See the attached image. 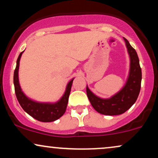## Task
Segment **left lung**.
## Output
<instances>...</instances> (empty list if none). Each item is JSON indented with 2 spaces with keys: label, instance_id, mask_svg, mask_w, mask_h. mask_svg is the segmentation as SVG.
I'll use <instances>...</instances> for the list:
<instances>
[{
  "label": "left lung",
  "instance_id": "1",
  "mask_svg": "<svg viewBox=\"0 0 158 158\" xmlns=\"http://www.w3.org/2000/svg\"><path fill=\"white\" fill-rule=\"evenodd\" d=\"M130 56V64L128 78L123 87L109 98H102L96 96L89 87H86L87 96L91 105L98 113L106 115H121L128 110L136 102L141 85V68L135 50L128 40L123 38Z\"/></svg>",
  "mask_w": 158,
  "mask_h": 158
}]
</instances>
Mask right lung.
Here are the masks:
<instances>
[{
    "label": "right lung",
    "mask_w": 158,
    "mask_h": 158,
    "mask_svg": "<svg viewBox=\"0 0 158 158\" xmlns=\"http://www.w3.org/2000/svg\"><path fill=\"white\" fill-rule=\"evenodd\" d=\"M23 51L19 55L17 60V64L14 72V85L15 94L19 104L25 112L31 115L36 120L42 122H51L60 118L63 115L67 108L68 98L71 93L72 83L74 79H72L66 86L63 96L56 102H39L29 98L23 92L20 83H19L18 71L20 66V60Z\"/></svg>",
    "instance_id": "obj_1"
}]
</instances>
